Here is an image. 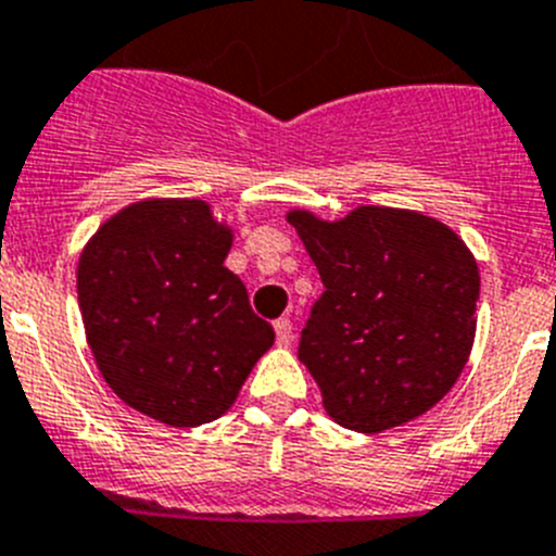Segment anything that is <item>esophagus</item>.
Returning <instances> with one entry per match:
<instances>
[{
	"instance_id": "34e87169",
	"label": "esophagus",
	"mask_w": 556,
	"mask_h": 556,
	"mask_svg": "<svg viewBox=\"0 0 556 556\" xmlns=\"http://www.w3.org/2000/svg\"><path fill=\"white\" fill-rule=\"evenodd\" d=\"M274 332H277V344L288 346L293 341V325L291 318H277L274 321Z\"/></svg>"
}]
</instances>
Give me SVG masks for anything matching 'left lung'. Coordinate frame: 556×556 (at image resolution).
<instances>
[{
  "mask_svg": "<svg viewBox=\"0 0 556 556\" xmlns=\"http://www.w3.org/2000/svg\"><path fill=\"white\" fill-rule=\"evenodd\" d=\"M288 224L325 282L299 341L325 412L358 433L431 412L476 341L481 277L465 240L394 206H358L341 220L291 210Z\"/></svg>",
  "mask_w": 556,
  "mask_h": 556,
  "instance_id": "obj_1",
  "label": "left lung"
}]
</instances>
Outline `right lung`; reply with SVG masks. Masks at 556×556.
Here are the masks:
<instances>
[{
  "label": "right lung",
  "mask_w": 556,
  "mask_h": 556,
  "mask_svg": "<svg viewBox=\"0 0 556 556\" xmlns=\"http://www.w3.org/2000/svg\"><path fill=\"white\" fill-rule=\"evenodd\" d=\"M231 226L198 198H144L80 251L77 302L111 392L173 428L212 422L274 344L224 265Z\"/></svg>",
  "instance_id": "obj_1"
}]
</instances>
